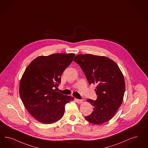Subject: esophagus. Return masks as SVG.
<instances>
[{"instance_id": "obj_1", "label": "esophagus", "mask_w": 148, "mask_h": 148, "mask_svg": "<svg viewBox=\"0 0 148 148\" xmlns=\"http://www.w3.org/2000/svg\"><path fill=\"white\" fill-rule=\"evenodd\" d=\"M76 101H77V103H83V100H79V99H76Z\"/></svg>"}]
</instances>
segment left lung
I'll list each match as a JSON object with an SVG mask.
<instances>
[{
  "label": "left lung",
  "instance_id": "left-lung-1",
  "mask_svg": "<svg viewBox=\"0 0 148 148\" xmlns=\"http://www.w3.org/2000/svg\"><path fill=\"white\" fill-rule=\"evenodd\" d=\"M80 66L89 84H96V100L86 101L93 106L92 113L85 118L91 123L101 124L112 118L121 106L125 92L124 76L112 59L93 54H78L74 59Z\"/></svg>",
  "mask_w": 148,
  "mask_h": 148
}]
</instances>
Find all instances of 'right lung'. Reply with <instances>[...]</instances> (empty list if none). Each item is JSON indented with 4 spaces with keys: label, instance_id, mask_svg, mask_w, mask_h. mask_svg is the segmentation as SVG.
Here are the masks:
<instances>
[{
    "label": "right lung",
    "instance_id": "right-lung-1",
    "mask_svg": "<svg viewBox=\"0 0 148 148\" xmlns=\"http://www.w3.org/2000/svg\"><path fill=\"white\" fill-rule=\"evenodd\" d=\"M74 53H56L34 59L21 77L19 94L24 106L40 123L52 124L63 116L65 105L74 97L54 90L71 64Z\"/></svg>",
    "mask_w": 148,
    "mask_h": 148
}]
</instances>
